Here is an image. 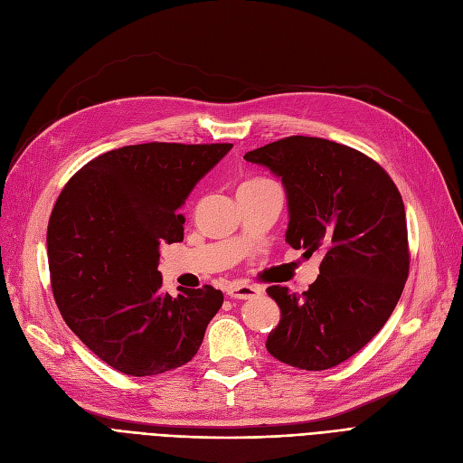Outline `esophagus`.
<instances>
[{
  "label": "esophagus",
  "instance_id": "1",
  "mask_svg": "<svg viewBox=\"0 0 463 463\" xmlns=\"http://www.w3.org/2000/svg\"><path fill=\"white\" fill-rule=\"evenodd\" d=\"M227 294L234 298V300H251V298L261 296V290L250 285H231L227 288Z\"/></svg>",
  "mask_w": 463,
  "mask_h": 463
}]
</instances>
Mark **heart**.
I'll use <instances>...</instances> for the list:
<instances>
[{"instance_id":"b5f03b06","label":"heart","mask_w":463,"mask_h":463,"mask_svg":"<svg viewBox=\"0 0 463 463\" xmlns=\"http://www.w3.org/2000/svg\"><path fill=\"white\" fill-rule=\"evenodd\" d=\"M267 178H248L246 183H242V186H253V184H260V183H265Z\"/></svg>"}]
</instances>
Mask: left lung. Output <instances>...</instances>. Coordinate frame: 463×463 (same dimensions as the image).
Returning <instances> with one entry per match:
<instances>
[{
  "label": "left lung",
  "mask_w": 463,
  "mask_h": 463,
  "mask_svg": "<svg viewBox=\"0 0 463 463\" xmlns=\"http://www.w3.org/2000/svg\"><path fill=\"white\" fill-rule=\"evenodd\" d=\"M244 159L282 178L290 213L287 242L306 258L323 256L319 277L306 292L267 288L280 307V323L265 346L287 365L331 369L383 329L404 290V202L377 161L325 138L287 137Z\"/></svg>",
  "instance_id": "left-lung-1"
}]
</instances>
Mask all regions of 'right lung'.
I'll use <instances>...</instances> for the list:
<instances>
[{
	"label": "right lung",
	"mask_w": 463,
	"mask_h": 463,
	"mask_svg": "<svg viewBox=\"0 0 463 463\" xmlns=\"http://www.w3.org/2000/svg\"><path fill=\"white\" fill-rule=\"evenodd\" d=\"M232 144L147 142L88 161L59 194L48 222L55 304L101 362L132 377L188 364L222 306L210 285L161 290L159 244L181 242L178 212Z\"/></svg>",
	"instance_id": "right-lung-1"
}]
</instances>
